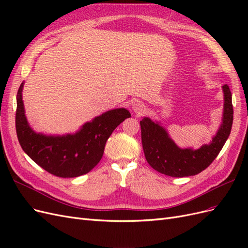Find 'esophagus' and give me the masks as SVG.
Segmentation results:
<instances>
[{
	"label": "esophagus",
	"mask_w": 248,
	"mask_h": 248,
	"mask_svg": "<svg viewBox=\"0 0 248 248\" xmlns=\"http://www.w3.org/2000/svg\"><path fill=\"white\" fill-rule=\"evenodd\" d=\"M132 110L138 115H141L142 112H145L146 107L141 101H134L132 104Z\"/></svg>",
	"instance_id": "1"
}]
</instances>
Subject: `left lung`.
<instances>
[{
  "mask_svg": "<svg viewBox=\"0 0 248 248\" xmlns=\"http://www.w3.org/2000/svg\"><path fill=\"white\" fill-rule=\"evenodd\" d=\"M222 92L224 103L221 125L212 141L200 149L179 148L158 122H154L150 118L141 120V144L150 166L161 174L181 178L198 175L212 163L226 144L232 125L234 110L228 85L222 86Z\"/></svg>",
  "mask_w": 248,
  "mask_h": 248,
  "instance_id": "1",
  "label": "left lung"
}]
</instances>
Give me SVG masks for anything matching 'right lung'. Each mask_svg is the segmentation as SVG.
<instances>
[{
  "label": "right lung",
  "mask_w": 248,
  "mask_h": 248,
  "mask_svg": "<svg viewBox=\"0 0 248 248\" xmlns=\"http://www.w3.org/2000/svg\"><path fill=\"white\" fill-rule=\"evenodd\" d=\"M22 88L24 82H21L16 96V127L18 141L30 158L57 177H78L95 168L112 131L125 119L131 117L126 108H115L95 117L73 134L46 136L35 132L28 123Z\"/></svg>",
  "instance_id": "1"
}]
</instances>
